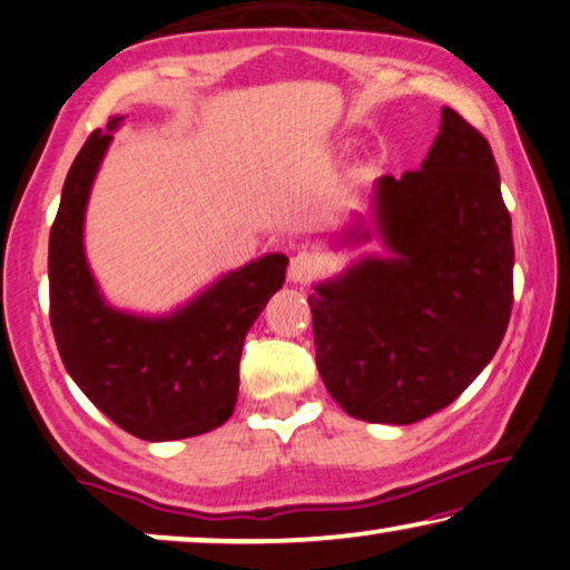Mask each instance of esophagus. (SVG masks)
I'll return each instance as SVG.
<instances>
[{
  "instance_id": "esophagus-1",
  "label": "esophagus",
  "mask_w": 570,
  "mask_h": 570,
  "mask_svg": "<svg viewBox=\"0 0 570 570\" xmlns=\"http://www.w3.org/2000/svg\"><path fill=\"white\" fill-rule=\"evenodd\" d=\"M321 273V259L313 255V252H297L291 259V279L295 285H308L315 275Z\"/></svg>"
}]
</instances>
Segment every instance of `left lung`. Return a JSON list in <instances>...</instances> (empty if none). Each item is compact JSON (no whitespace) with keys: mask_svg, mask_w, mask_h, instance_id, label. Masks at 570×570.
Returning a JSON list of instances; mask_svg holds the SVG:
<instances>
[{"mask_svg":"<svg viewBox=\"0 0 570 570\" xmlns=\"http://www.w3.org/2000/svg\"><path fill=\"white\" fill-rule=\"evenodd\" d=\"M374 222L392 257L308 295L315 364L352 417L410 425L476 380L510 323L512 218L484 135L443 107L423 165L376 180Z\"/></svg>","mask_w":570,"mask_h":570,"instance_id":"obj_1","label":"left lung"}]
</instances>
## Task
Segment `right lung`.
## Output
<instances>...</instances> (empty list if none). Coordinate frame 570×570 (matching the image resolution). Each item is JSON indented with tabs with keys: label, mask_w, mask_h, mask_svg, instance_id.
I'll list each match as a JSON object with an SVG mask.
<instances>
[{
	"label": "right lung",
	"mask_w": 570,
	"mask_h": 570,
	"mask_svg": "<svg viewBox=\"0 0 570 570\" xmlns=\"http://www.w3.org/2000/svg\"><path fill=\"white\" fill-rule=\"evenodd\" d=\"M96 129L68 170L50 229V326L66 372L104 415L142 441H178L229 420L244 336L285 283V255L224 275L163 318L107 305L83 255V214L111 129Z\"/></svg>",
	"instance_id": "add662e5"
}]
</instances>
